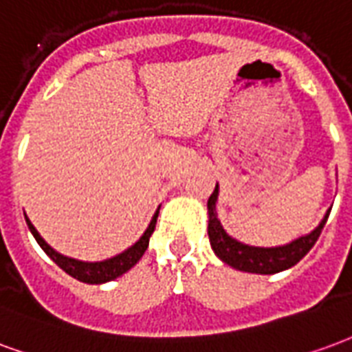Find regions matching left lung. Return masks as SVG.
Instances as JSON below:
<instances>
[{"mask_svg":"<svg viewBox=\"0 0 352 352\" xmlns=\"http://www.w3.org/2000/svg\"><path fill=\"white\" fill-rule=\"evenodd\" d=\"M215 201H217V186L208 199V217H210L208 236H210L212 250L223 263H227L236 270L251 272V274H278V272L287 270V268L300 263L309 253L315 242L319 240L322 227H324L328 215H330L327 214V217L320 221L319 227L313 230L311 234L302 236L289 245H283V248H251L245 243L236 242L234 238H230L223 230L221 223L217 219V212H215Z\"/></svg>","mask_w":352,"mask_h":352,"instance_id":"8db88e82","label":"left lung"}]
</instances>
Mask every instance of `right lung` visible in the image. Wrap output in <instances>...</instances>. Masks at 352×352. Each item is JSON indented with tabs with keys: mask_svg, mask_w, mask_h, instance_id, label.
I'll return each instance as SVG.
<instances>
[{
	"mask_svg": "<svg viewBox=\"0 0 352 352\" xmlns=\"http://www.w3.org/2000/svg\"><path fill=\"white\" fill-rule=\"evenodd\" d=\"M157 215H159V210L155 212V215H153L150 227L146 229L142 238H140L135 245H131L127 251H123V253H120V255H116V257L109 258V261H102V263H82V261H74V258L63 257V255H60V253H56V251H54L52 248H50L43 238H41L37 229L33 227L32 221H30L28 217H25V223H28V227H30V230H32V234L35 236L37 243H39L41 248L45 250L46 255L60 266L61 270H65L69 276H73V278L78 279V281L97 285V283H107V281H112V279L120 278L122 274L131 270V268H133V266L142 258L144 251L148 250L151 232L155 230Z\"/></svg>",
	"mask_w": 352,
	"mask_h": 352,
	"instance_id": "1",
	"label": "right lung"
}]
</instances>
